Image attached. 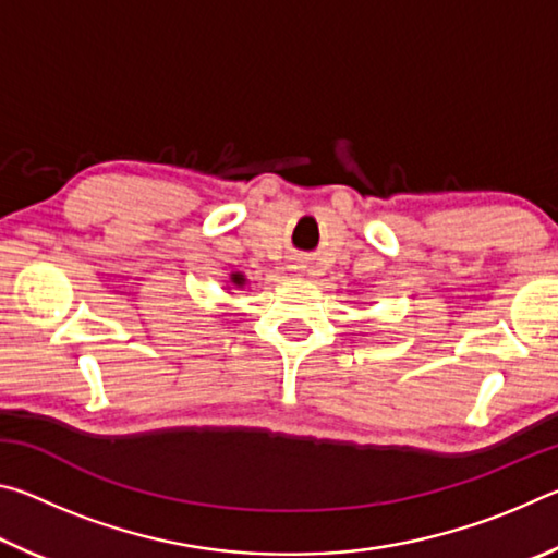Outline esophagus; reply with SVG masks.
<instances>
[{
    "instance_id": "esophagus-1",
    "label": "esophagus",
    "mask_w": 558,
    "mask_h": 558,
    "mask_svg": "<svg viewBox=\"0 0 558 558\" xmlns=\"http://www.w3.org/2000/svg\"><path fill=\"white\" fill-rule=\"evenodd\" d=\"M305 268H307V266H305V263H302V260H295V263H292V270H295V272H302Z\"/></svg>"
}]
</instances>
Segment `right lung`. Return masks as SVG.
<instances>
[{"label":"right lung","mask_w":558,"mask_h":558,"mask_svg":"<svg viewBox=\"0 0 558 558\" xmlns=\"http://www.w3.org/2000/svg\"><path fill=\"white\" fill-rule=\"evenodd\" d=\"M243 286H248V278H245L243 272H231L229 286H226V288H243Z\"/></svg>","instance_id":"1"}]
</instances>
